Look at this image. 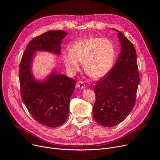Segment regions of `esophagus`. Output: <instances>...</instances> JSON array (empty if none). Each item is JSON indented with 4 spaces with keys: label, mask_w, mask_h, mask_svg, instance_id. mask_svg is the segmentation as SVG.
Wrapping results in <instances>:
<instances>
[{
    "label": "esophagus",
    "mask_w": 160,
    "mask_h": 160,
    "mask_svg": "<svg viewBox=\"0 0 160 160\" xmlns=\"http://www.w3.org/2000/svg\"><path fill=\"white\" fill-rule=\"evenodd\" d=\"M76 86H77V87L80 88H84L86 87V85L84 84V83L83 82H82V81L77 82Z\"/></svg>",
    "instance_id": "obj_1"
}]
</instances>
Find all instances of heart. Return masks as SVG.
Wrapping results in <instances>:
<instances>
[{"instance_id": "obj_1", "label": "heart", "mask_w": 160, "mask_h": 160, "mask_svg": "<svg viewBox=\"0 0 160 160\" xmlns=\"http://www.w3.org/2000/svg\"><path fill=\"white\" fill-rule=\"evenodd\" d=\"M116 51L112 42L106 38H88L73 44L62 53L68 73H76L83 62L85 73L93 78L106 76L112 67Z\"/></svg>"}]
</instances>
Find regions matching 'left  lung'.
I'll list each match as a JSON object with an SVG mask.
<instances>
[{"label": "left lung", "mask_w": 160, "mask_h": 160, "mask_svg": "<svg viewBox=\"0 0 160 160\" xmlns=\"http://www.w3.org/2000/svg\"><path fill=\"white\" fill-rule=\"evenodd\" d=\"M118 32L121 52L109 73L94 87L96 102L92 108L94 120L106 127L123 121L133 109L139 83L137 54L132 43Z\"/></svg>", "instance_id": "1"}]
</instances>
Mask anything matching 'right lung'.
Returning <instances> with one entry per match:
<instances>
[{"mask_svg": "<svg viewBox=\"0 0 160 160\" xmlns=\"http://www.w3.org/2000/svg\"><path fill=\"white\" fill-rule=\"evenodd\" d=\"M66 35L62 30H53L33 38L27 46L19 64L22 100L38 122L49 127H59L66 120L76 82L54 71L45 80L37 81L32 74V61L36 51L60 54L61 42Z\"/></svg>", "mask_w": 160, "mask_h": 160, "instance_id": "1", "label": "right lung"}]
</instances>
